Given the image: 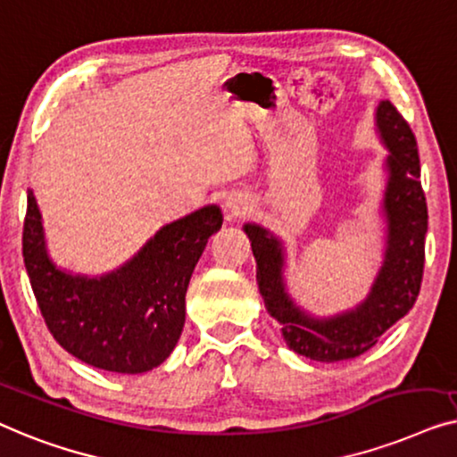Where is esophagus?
Here are the masks:
<instances>
[{
  "instance_id": "obj_1",
  "label": "esophagus",
  "mask_w": 457,
  "mask_h": 457,
  "mask_svg": "<svg viewBox=\"0 0 457 457\" xmlns=\"http://www.w3.org/2000/svg\"><path fill=\"white\" fill-rule=\"evenodd\" d=\"M248 211V203L244 201L242 196H229L226 201V213L229 217H237V215H244Z\"/></svg>"
}]
</instances>
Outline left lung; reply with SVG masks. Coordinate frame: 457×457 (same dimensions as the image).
<instances>
[{
    "instance_id": "left-lung-1",
    "label": "left lung",
    "mask_w": 457,
    "mask_h": 457,
    "mask_svg": "<svg viewBox=\"0 0 457 457\" xmlns=\"http://www.w3.org/2000/svg\"><path fill=\"white\" fill-rule=\"evenodd\" d=\"M377 128L389 149V182L383 201L387 250L369 298L356 311L319 320L295 308L281 279V244L261 226H244L269 314L279 323L290 350L319 362H337L364 354L391 325L410 312L420 292L428 213L420 184L419 146L412 128L391 101L378 103Z\"/></svg>"
}]
</instances>
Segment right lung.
I'll return each mask as SVG.
<instances>
[{
  "label": "right lung",
  "mask_w": 457,
  "mask_h": 457,
  "mask_svg": "<svg viewBox=\"0 0 457 457\" xmlns=\"http://www.w3.org/2000/svg\"><path fill=\"white\" fill-rule=\"evenodd\" d=\"M221 223L220 207L198 209L159 229L115 273L88 279L47 259L41 213L29 192L22 256L49 333L95 369L124 375L155 369L176 348L192 271Z\"/></svg>",
  "instance_id": "add662e5"
}]
</instances>
